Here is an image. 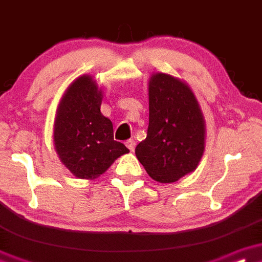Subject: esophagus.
<instances>
[{
	"label": "esophagus",
	"mask_w": 262,
	"mask_h": 262,
	"mask_svg": "<svg viewBox=\"0 0 262 262\" xmlns=\"http://www.w3.org/2000/svg\"><path fill=\"white\" fill-rule=\"evenodd\" d=\"M126 146H127V148L130 151H134L135 150V146H136V141H135V139H130L126 141Z\"/></svg>",
	"instance_id": "34e87169"
}]
</instances>
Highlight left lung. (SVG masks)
Instances as JSON below:
<instances>
[{
    "label": "left lung",
    "instance_id": "1",
    "mask_svg": "<svg viewBox=\"0 0 262 262\" xmlns=\"http://www.w3.org/2000/svg\"><path fill=\"white\" fill-rule=\"evenodd\" d=\"M148 111L147 136L135 154L148 176L175 182L196 170L204 155V115L188 85L161 72L148 82Z\"/></svg>",
    "mask_w": 262,
    "mask_h": 262
}]
</instances>
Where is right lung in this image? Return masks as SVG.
Masks as SVG:
<instances>
[{"label":"right lung","mask_w":262,"mask_h":262,"mask_svg":"<svg viewBox=\"0 0 262 262\" xmlns=\"http://www.w3.org/2000/svg\"><path fill=\"white\" fill-rule=\"evenodd\" d=\"M102 90L89 75L67 87L56 112L53 142L61 162L77 179L94 180L128 152L114 140L111 120L101 114Z\"/></svg>","instance_id":"right-lung-1"}]
</instances>
